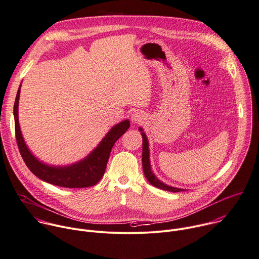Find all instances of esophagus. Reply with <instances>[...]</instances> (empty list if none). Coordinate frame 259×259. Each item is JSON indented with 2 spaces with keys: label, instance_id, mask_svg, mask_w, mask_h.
Instances as JSON below:
<instances>
[{
  "label": "esophagus",
  "instance_id": "obj_1",
  "mask_svg": "<svg viewBox=\"0 0 259 259\" xmlns=\"http://www.w3.org/2000/svg\"><path fill=\"white\" fill-rule=\"evenodd\" d=\"M145 120V114L139 110L137 111H134L132 114H131V121L132 123L134 124H140L142 123L143 121Z\"/></svg>",
  "mask_w": 259,
  "mask_h": 259
}]
</instances>
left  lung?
Masks as SVG:
<instances>
[{
  "label": "left lung",
  "instance_id": "left-lung-1",
  "mask_svg": "<svg viewBox=\"0 0 259 259\" xmlns=\"http://www.w3.org/2000/svg\"><path fill=\"white\" fill-rule=\"evenodd\" d=\"M138 130L141 132L142 135V167H143V173L147 181L154 187L159 188L161 190L165 191H170V192H180V191H185L184 189L173 187V186H168L158 180L155 175L152 173L151 170V165H150V160H149V144H148V139L146 137V134L143 132V129L141 127L138 128Z\"/></svg>",
  "mask_w": 259,
  "mask_h": 259
}]
</instances>
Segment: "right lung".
I'll use <instances>...</instances> for the list:
<instances>
[{
    "mask_svg": "<svg viewBox=\"0 0 259 259\" xmlns=\"http://www.w3.org/2000/svg\"><path fill=\"white\" fill-rule=\"evenodd\" d=\"M21 84L14 104L15 133L21 156L27 167L40 180L66 188H86L99 183L105 174L110 152L115 142L128 130L130 121L124 120L106 134L98 146L84 158L68 165H53L39 160L28 148L19 125L18 106Z\"/></svg>",
    "mask_w": 259,
    "mask_h": 259,
    "instance_id": "add662e5",
    "label": "right lung"
}]
</instances>
